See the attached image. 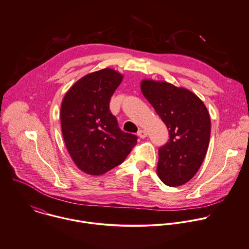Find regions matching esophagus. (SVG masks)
I'll return each instance as SVG.
<instances>
[{
    "label": "esophagus",
    "mask_w": 249,
    "mask_h": 249,
    "mask_svg": "<svg viewBox=\"0 0 249 249\" xmlns=\"http://www.w3.org/2000/svg\"><path fill=\"white\" fill-rule=\"evenodd\" d=\"M147 135H148V133H147V131L146 130H143V129H140L139 131H138V136L140 137V138H146L147 137Z\"/></svg>",
    "instance_id": "obj_1"
}]
</instances>
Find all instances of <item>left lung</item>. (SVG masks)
I'll return each mask as SVG.
<instances>
[{"label": "left lung", "instance_id": "obj_1", "mask_svg": "<svg viewBox=\"0 0 249 249\" xmlns=\"http://www.w3.org/2000/svg\"><path fill=\"white\" fill-rule=\"evenodd\" d=\"M141 90L169 130V141L159 150L158 175L168 186L184 184L195 176L209 148L208 109L191 90L168 82L144 79Z\"/></svg>", "mask_w": 249, "mask_h": 249}]
</instances>
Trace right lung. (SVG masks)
Segmentation results:
<instances>
[{
	"label": "right lung",
	"instance_id": "1",
	"mask_svg": "<svg viewBox=\"0 0 249 249\" xmlns=\"http://www.w3.org/2000/svg\"><path fill=\"white\" fill-rule=\"evenodd\" d=\"M123 78L112 69L89 73L63 99L61 124L67 149L75 165L89 175L100 176L120 165L137 143V136L121 130L109 110Z\"/></svg>",
	"mask_w": 249,
	"mask_h": 249
}]
</instances>
